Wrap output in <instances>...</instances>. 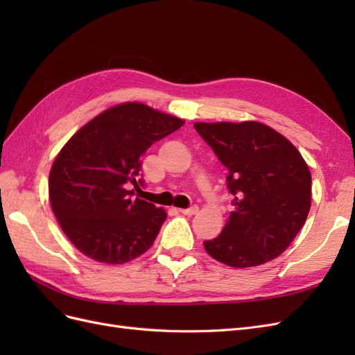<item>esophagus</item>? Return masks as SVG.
Wrapping results in <instances>:
<instances>
[{
    "label": "esophagus",
    "instance_id": "34e87169",
    "mask_svg": "<svg viewBox=\"0 0 355 355\" xmlns=\"http://www.w3.org/2000/svg\"><path fill=\"white\" fill-rule=\"evenodd\" d=\"M198 211V206H191L188 209H182L180 213L185 214V216H192V214H196Z\"/></svg>",
    "mask_w": 355,
    "mask_h": 355
}]
</instances>
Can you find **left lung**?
I'll return each mask as SVG.
<instances>
[{"mask_svg": "<svg viewBox=\"0 0 355 355\" xmlns=\"http://www.w3.org/2000/svg\"><path fill=\"white\" fill-rule=\"evenodd\" d=\"M196 130L228 168L230 219L204 249L225 265L249 268L280 256L304 227L311 173L302 155L274 128L256 121L196 123Z\"/></svg>", "mask_w": 355, "mask_h": 355, "instance_id": "1", "label": "left lung"}]
</instances>
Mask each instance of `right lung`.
<instances>
[{"mask_svg": "<svg viewBox=\"0 0 355 355\" xmlns=\"http://www.w3.org/2000/svg\"><path fill=\"white\" fill-rule=\"evenodd\" d=\"M184 120L128 102L81 127L53 163L49 196L69 241L92 259L118 265L145 253L166 210L141 198L142 157Z\"/></svg>", "mask_w": 355, "mask_h": 355, "instance_id": "right-lung-1", "label": "right lung"}]
</instances>
